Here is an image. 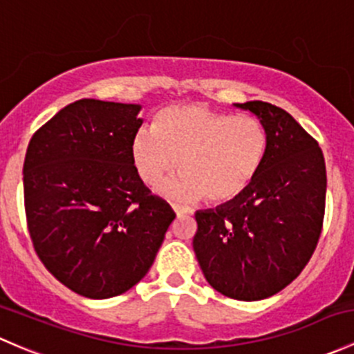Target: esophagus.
I'll return each mask as SVG.
<instances>
[{"mask_svg":"<svg viewBox=\"0 0 354 354\" xmlns=\"http://www.w3.org/2000/svg\"><path fill=\"white\" fill-rule=\"evenodd\" d=\"M173 210L176 212L178 217H181V215H187V214H192V210H189L188 207H181V205H174L173 203Z\"/></svg>","mask_w":354,"mask_h":354,"instance_id":"34e87169","label":"esophagus"}]
</instances>
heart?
<instances>
[{"label":"heart","instance_id":"heart-1","mask_svg":"<svg viewBox=\"0 0 354 354\" xmlns=\"http://www.w3.org/2000/svg\"><path fill=\"white\" fill-rule=\"evenodd\" d=\"M270 133L252 115H232L203 105H173L140 129L130 142L136 173L149 187L180 167L161 187L166 196L227 203L254 183L266 161Z\"/></svg>","mask_w":354,"mask_h":354}]
</instances>
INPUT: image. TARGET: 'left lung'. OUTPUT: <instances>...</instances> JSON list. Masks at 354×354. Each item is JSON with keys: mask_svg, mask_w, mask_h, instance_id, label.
Instances as JSON below:
<instances>
[{"mask_svg": "<svg viewBox=\"0 0 354 354\" xmlns=\"http://www.w3.org/2000/svg\"><path fill=\"white\" fill-rule=\"evenodd\" d=\"M266 125L270 149L239 198L195 214L193 249L207 281L229 299L263 300L292 283L317 248L326 162L317 140L280 106L237 103Z\"/></svg>", "mask_w": 354, "mask_h": 354, "instance_id": "8db88e82", "label": "left lung"}]
</instances>
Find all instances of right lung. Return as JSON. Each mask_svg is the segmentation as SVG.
I'll list each match as a JSON object with an SVG mask.
<instances>
[{
	"label": "right lung",
	"mask_w": 354,
	"mask_h": 354,
	"mask_svg": "<svg viewBox=\"0 0 354 354\" xmlns=\"http://www.w3.org/2000/svg\"><path fill=\"white\" fill-rule=\"evenodd\" d=\"M140 105L77 100L30 139L24 196L33 249L73 292L110 299L139 283L176 214L130 158Z\"/></svg>",
	"instance_id": "obj_1"
}]
</instances>
